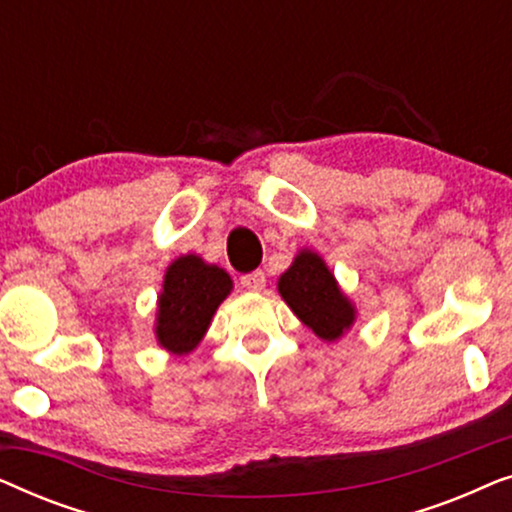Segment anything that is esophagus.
Returning a JSON list of instances; mask_svg holds the SVG:
<instances>
[{
  "label": "esophagus",
  "mask_w": 512,
  "mask_h": 512,
  "mask_svg": "<svg viewBox=\"0 0 512 512\" xmlns=\"http://www.w3.org/2000/svg\"><path fill=\"white\" fill-rule=\"evenodd\" d=\"M240 284H242L247 291H263V289H265V275H263L261 270L249 272V275H244V277L240 279Z\"/></svg>",
  "instance_id": "esophagus-1"
}]
</instances>
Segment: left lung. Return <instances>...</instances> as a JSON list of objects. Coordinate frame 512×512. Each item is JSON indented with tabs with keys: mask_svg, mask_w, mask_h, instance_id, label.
<instances>
[{
	"mask_svg": "<svg viewBox=\"0 0 512 512\" xmlns=\"http://www.w3.org/2000/svg\"><path fill=\"white\" fill-rule=\"evenodd\" d=\"M277 289L293 314L321 340H338L354 324V303L340 291L324 258L310 249L298 251L291 268L279 277Z\"/></svg>",
	"mask_w": 512,
	"mask_h": 512,
	"instance_id": "1",
	"label": "left lung"
}]
</instances>
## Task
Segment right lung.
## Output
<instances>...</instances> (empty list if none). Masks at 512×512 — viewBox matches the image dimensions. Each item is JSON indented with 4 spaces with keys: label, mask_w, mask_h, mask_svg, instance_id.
<instances>
[{
    "label": "right lung",
    "mask_w": 512,
    "mask_h": 512,
    "mask_svg": "<svg viewBox=\"0 0 512 512\" xmlns=\"http://www.w3.org/2000/svg\"><path fill=\"white\" fill-rule=\"evenodd\" d=\"M230 291L233 279L219 265H209L195 254L172 261L158 296V345L179 356L193 352Z\"/></svg>",
    "instance_id": "obj_1"
}]
</instances>
